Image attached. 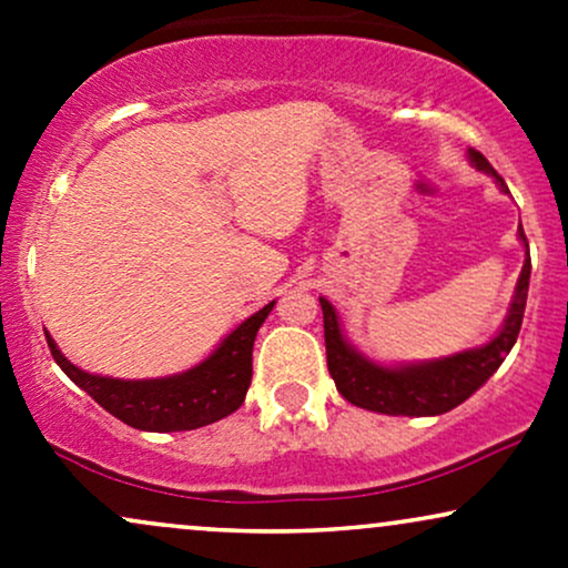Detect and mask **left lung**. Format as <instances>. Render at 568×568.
Segmentation results:
<instances>
[{"instance_id":"left-lung-1","label":"left lung","mask_w":568,"mask_h":568,"mask_svg":"<svg viewBox=\"0 0 568 568\" xmlns=\"http://www.w3.org/2000/svg\"><path fill=\"white\" fill-rule=\"evenodd\" d=\"M468 159L478 172L495 178L499 191L508 193L505 180L497 175L495 166L486 162L481 151L468 149ZM518 239L526 246V260L516 292H513L508 316H505L497 335L489 343L478 345V348L452 353V356L444 358H430V362L379 364L375 358L364 356L345 337L335 305L326 297H318L324 311L326 366H329V375L335 379L339 396L353 406L393 417H436L455 409L465 398H470L499 369V364L505 362V356L516 345L518 332H521L531 276L529 242H526L521 225H518Z\"/></svg>"}]
</instances>
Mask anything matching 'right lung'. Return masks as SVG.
Returning a JSON list of instances; mask_svg holds the SVG:
<instances>
[{
	"mask_svg": "<svg viewBox=\"0 0 568 568\" xmlns=\"http://www.w3.org/2000/svg\"><path fill=\"white\" fill-rule=\"evenodd\" d=\"M273 305L276 300L244 318L236 329L220 339L217 348L204 362L166 377L119 379L92 375L60 353L50 332L44 335L60 369L84 393H90L109 415L119 417L130 428L149 433L196 430L233 415L244 404L252 383V345Z\"/></svg>",
	"mask_w": 568,
	"mask_h": 568,
	"instance_id": "add662e5",
	"label": "right lung"
}]
</instances>
